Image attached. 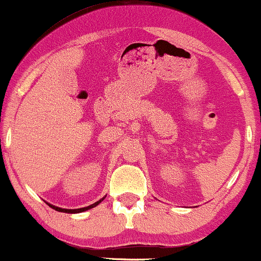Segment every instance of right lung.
I'll return each mask as SVG.
<instances>
[{
	"instance_id": "1",
	"label": "right lung",
	"mask_w": 261,
	"mask_h": 261,
	"mask_svg": "<svg viewBox=\"0 0 261 261\" xmlns=\"http://www.w3.org/2000/svg\"><path fill=\"white\" fill-rule=\"evenodd\" d=\"M103 201V198L102 199H99L98 202H96V203H94V204H91V205H89V206H85V208H81V209H62V208H58V206H56V205H52V204H49V203H47V204L51 206L52 209H55V210H57V212H62V213H70V214H73V213H82V212H85V210H88V209H91V208H94V206H96L98 204V203H101Z\"/></svg>"
}]
</instances>
